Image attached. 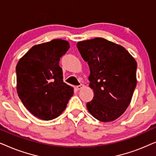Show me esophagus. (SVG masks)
Listing matches in <instances>:
<instances>
[{
  "label": "esophagus",
  "instance_id": "obj_1",
  "mask_svg": "<svg viewBox=\"0 0 156 156\" xmlns=\"http://www.w3.org/2000/svg\"><path fill=\"white\" fill-rule=\"evenodd\" d=\"M83 87H84V85L83 84H80V85H79V86H76V89H77V90H80V89H82Z\"/></svg>",
  "mask_w": 156,
  "mask_h": 156
}]
</instances>
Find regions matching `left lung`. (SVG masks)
Here are the masks:
<instances>
[{"instance_id":"8db88e82","label":"left lung","mask_w":156,"mask_h":156,"mask_svg":"<svg viewBox=\"0 0 156 156\" xmlns=\"http://www.w3.org/2000/svg\"><path fill=\"white\" fill-rule=\"evenodd\" d=\"M76 47L88 63L94 94L87 110L102 122L116 120L131 103L137 83L136 61L123 47L104 38L78 42Z\"/></svg>"}]
</instances>
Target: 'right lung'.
Listing matches in <instances>:
<instances>
[{
	"instance_id": "1",
	"label": "right lung",
	"mask_w": 156,
	"mask_h": 156,
	"mask_svg": "<svg viewBox=\"0 0 156 156\" xmlns=\"http://www.w3.org/2000/svg\"><path fill=\"white\" fill-rule=\"evenodd\" d=\"M69 48L66 40H53L32 47L17 64L18 97L27 109L42 120L58 117L73 96V87L63 82L59 65Z\"/></svg>"
}]
</instances>
